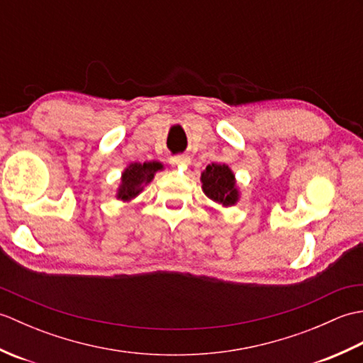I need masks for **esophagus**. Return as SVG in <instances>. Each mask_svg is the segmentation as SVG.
<instances>
[{
    "label": "esophagus",
    "instance_id": "34e87169",
    "mask_svg": "<svg viewBox=\"0 0 363 363\" xmlns=\"http://www.w3.org/2000/svg\"><path fill=\"white\" fill-rule=\"evenodd\" d=\"M169 162H172V165L174 167H189L190 165V156H187V154H181V156H174L169 159Z\"/></svg>",
    "mask_w": 363,
    "mask_h": 363
}]
</instances>
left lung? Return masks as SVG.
<instances>
[{
	"label": "left lung",
	"instance_id": "obj_1",
	"mask_svg": "<svg viewBox=\"0 0 363 363\" xmlns=\"http://www.w3.org/2000/svg\"><path fill=\"white\" fill-rule=\"evenodd\" d=\"M203 191L212 201L225 207L237 204L240 194L235 186V174L225 164H211L201 173Z\"/></svg>",
	"mask_w": 363,
	"mask_h": 363
}]
</instances>
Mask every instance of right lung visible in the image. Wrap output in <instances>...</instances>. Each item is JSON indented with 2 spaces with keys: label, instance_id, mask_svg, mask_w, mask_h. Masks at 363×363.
<instances>
[{
  "label": "right lung",
  "instance_id": "1",
  "mask_svg": "<svg viewBox=\"0 0 363 363\" xmlns=\"http://www.w3.org/2000/svg\"><path fill=\"white\" fill-rule=\"evenodd\" d=\"M162 168H164V165L156 160L143 162V164H138V162L130 164L121 174V184L117 190V198L121 199V201H130V199L140 194L146 184L152 181L154 174Z\"/></svg>",
  "mask_w": 363,
  "mask_h": 363
}]
</instances>
